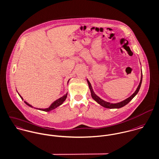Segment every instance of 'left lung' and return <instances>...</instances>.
Returning a JSON list of instances; mask_svg holds the SVG:
<instances>
[{"instance_id": "1", "label": "left lung", "mask_w": 159, "mask_h": 159, "mask_svg": "<svg viewBox=\"0 0 159 159\" xmlns=\"http://www.w3.org/2000/svg\"><path fill=\"white\" fill-rule=\"evenodd\" d=\"M142 72V71H141ZM142 79H143V74L141 73V80H140V82L139 84V85L138 86L136 91L134 92L133 94H132V95L130 96L129 97H128L127 99H125V100L124 101H122L119 102H117V103H111V102H107V101H105L104 100L102 99L101 98H100L98 96L96 95L93 90V88L92 87V85L90 84V82H89V80L88 79H87V83L89 84V89H90V92H91V95L92 98L96 101L99 104H100L101 106H102V107H106V108H107V109H119L120 107H122L124 106H125V105H127V104L135 96L137 95V93H138L139 89H140V87H141V83H142Z\"/></svg>"}]
</instances>
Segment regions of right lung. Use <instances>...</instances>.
<instances>
[{
  "instance_id": "obj_1",
  "label": "right lung",
  "mask_w": 159,
  "mask_h": 159,
  "mask_svg": "<svg viewBox=\"0 0 159 159\" xmlns=\"http://www.w3.org/2000/svg\"><path fill=\"white\" fill-rule=\"evenodd\" d=\"M70 80V79H69ZM69 80L67 81V84H68V83H69ZM18 95L19 96L21 97V98L23 100V98H22V96L20 95L19 93H18ZM67 93H66L63 96H61V98H58V99H57L56 101H55L48 107H47V108H45V109H40V108H35V107H34V108H35V109H38V110H40V111H45V112H49V111H52V110H53V109H56L57 107H58V106H60V105H61L64 102V101L66 100V98H67ZM25 102L28 106H30V107H33V106H32V105H31V104H30L28 102H27L26 101H25Z\"/></svg>"
}]
</instances>
